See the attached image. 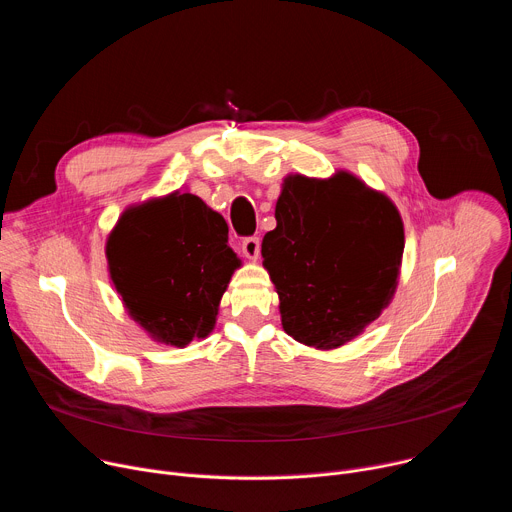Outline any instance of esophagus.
<instances>
[{
  "instance_id": "34e87169",
  "label": "esophagus",
  "mask_w": 512,
  "mask_h": 512,
  "mask_svg": "<svg viewBox=\"0 0 512 512\" xmlns=\"http://www.w3.org/2000/svg\"><path fill=\"white\" fill-rule=\"evenodd\" d=\"M241 247H243L245 257L255 261L259 257V251H261V241H259V237H247V239H243Z\"/></svg>"
}]
</instances>
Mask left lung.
Returning a JSON list of instances; mask_svg holds the SVG:
<instances>
[{
  "label": "left lung",
  "mask_w": 512,
  "mask_h": 512,
  "mask_svg": "<svg viewBox=\"0 0 512 512\" xmlns=\"http://www.w3.org/2000/svg\"><path fill=\"white\" fill-rule=\"evenodd\" d=\"M263 237L283 330L318 350L356 338L391 304L405 247L397 206L350 172L291 174Z\"/></svg>",
  "instance_id": "obj_1"
}]
</instances>
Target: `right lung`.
I'll use <instances>...</instances> for the list:
<instances>
[{"mask_svg":"<svg viewBox=\"0 0 512 512\" xmlns=\"http://www.w3.org/2000/svg\"><path fill=\"white\" fill-rule=\"evenodd\" d=\"M227 243L225 218L190 192L129 206L105 247L127 314L156 342L206 338L241 265Z\"/></svg>","mask_w":512,"mask_h":512,"instance_id":"obj_1","label":"right lung"}]
</instances>
